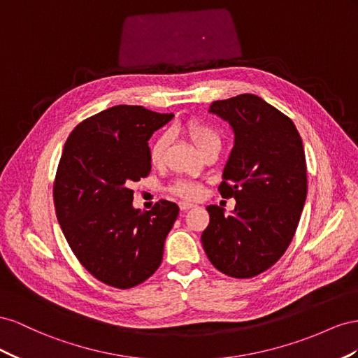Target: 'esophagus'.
Masks as SVG:
<instances>
[{"label":"esophagus","instance_id":"34e87169","mask_svg":"<svg viewBox=\"0 0 358 358\" xmlns=\"http://www.w3.org/2000/svg\"><path fill=\"white\" fill-rule=\"evenodd\" d=\"M178 207H180V210L186 211V210L195 207V206H193V203H190V202H187V201H181V202H178Z\"/></svg>","mask_w":358,"mask_h":358}]
</instances>
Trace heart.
<instances>
[{
    "mask_svg": "<svg viewBox=\"0 0 358 358\" xmlns=\"http://www.w3.org/2000/svg\"><path fill=\"white\" fill-rule=\"evenodd\" d=\"M180 130L185 134L189 141L192 142L195 148L201 152V155H206V152L211 148H220V136L217 134V130L213 126L207 124L206 121L198 120V118H189L186 120L180 126ZM168 141L165 136H159L150 148V162L151 165L159 166L163 162V157H165V151H166ZM169 193L176 195L182 199H198L202 195V187L198 185V182L193 181H177L168 189Z\"/></svg>",
    "mask_w": 358,
    "mask_h": 358,
    "instance_id": "obj_1",
    "label": "heart"
}]
</instances>
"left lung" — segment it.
I'll use <instances>...</instances> for the list:
<instances>
[{
	"label": "left lung",
	"instance_id": "1",
	"mask_svg": "<svg viewBox=\"0 0 358 358\" xmlns=\"http://www.w3.org/2000/svg\"><path fill=\"white\" fill-rule=\"evenodd\" d=\"M210 112L236 131L217 190L237 203L228 216L207 207L202 246L220 273L250 279L282 258L297 231L308 195L303 142L288 115L255 94L216 100Z\"/></svg>",
	"mask_w": 358,
	"mask_h": 358
}]
</instances>
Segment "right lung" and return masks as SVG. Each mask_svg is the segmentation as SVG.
<instances>
[{
	"label": "right lung",
	"instance_id": "obj_1",
	"mask_svg": "<svg viewBox=\"0 0 358 358\" xmlns=\"http://www.w3.org/2000/svg\"><path fill=\"white\" fill-rule=\"evenodd\" d=\"M172 118L118 105L84 120L69 135L54 180L58 223L80 265L100 282L129 289L160 267L178 206L160 199L131 207V182L151 171L148 139Z\"/></svg>",
	"mask_w": 358,
	"mask_h": 358
}]
</instances>
